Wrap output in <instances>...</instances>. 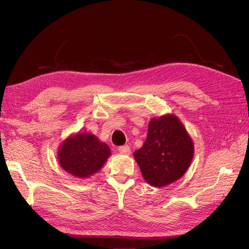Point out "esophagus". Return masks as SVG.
<instances>
[{"label": "esophagus", "mask_w": 249, "mask_h": 249, "mask_svg": "<svg viewBox=\"0 0 249 249\" xmlns=\"http://www.w3.org/2000/svg\"><path fill=\"white\" fill-rule=\"evenodd\" d=\"M118 151H119V153L124 154V155H130V153H131V149L129 145H121V147L118 148Z\"/></svg>", "instance_id": "1"}]
</instances>
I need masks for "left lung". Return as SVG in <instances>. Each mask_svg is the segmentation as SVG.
<instances>
[{"mask_svg": "<svg viewBox=\"0 0 249 249\" xmlns=\"http://www.w3.org/2000/svg\"><path fill=\"white\" fill-rule=\"evenodd\" d=\"M195 145L181 121L173 114L152 118L142 147L134 159L142 178L153 187H165L179 179L189 168Z\"/></svg>", "mask_w": 249, "mask_h": 249, "instance_id": "left-lung-1", "label": "left lung"}]
</instances>
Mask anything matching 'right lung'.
Returning <instances> with one entry per match:
<instances>
[{"label":"right lung","instance_id":"obj_1","mask_svg":"<svg viewBox=\"0 0 249 249\" xmlns=\"http://www.w3.org/2000/svg\"><path fill=\"white\" fill-rule=\"evenodd\" d=\"M110 155L111 150L106 142L86 132L71 134L58 150L59 165L78 178H89L100 171Z\"/></svg>","mask_w":249,"mask_h":249}]
</instances>
